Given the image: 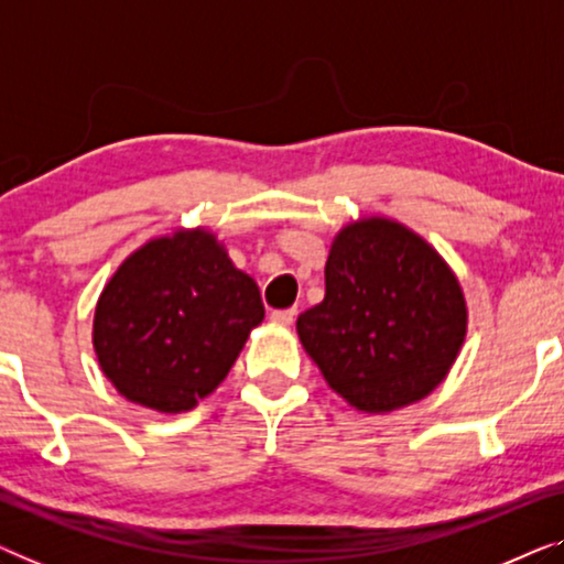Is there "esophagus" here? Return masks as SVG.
<instances>
[{
	"mask_svg": "<svg viewBox=\"0 0 564 564\" xmlns=\"http://www.w3.org/2000/svg\"><path fill=\"white\" fill-rule=\"evenodd\" d=\"M297 318V311L295 307H284V311H272V321L274 323H282V326H290L292 321Z\"/></svg>",
	"mask_w": 564,
	"mask_h": 564,
	"instance_id": "1",
	"label": "esophagus"
}]
</instances>
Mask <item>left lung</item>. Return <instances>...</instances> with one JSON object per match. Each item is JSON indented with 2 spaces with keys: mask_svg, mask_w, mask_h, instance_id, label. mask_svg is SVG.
<instances>
[{
  "mask_svg": "<svg viewBox=\"0 0 564 564\" xmlns=\"http://www.w3.org/2000/svg\"><path fill=\"white\" fill-rule=\"evenodd\" d=\"M467 307L442 257L392 220L354 223L326 261V297L297 318L305 351L354 408L384 413L444 380Z\"/></svg>",
  "mask_w": 564,
  "mask_h": 564,
  "instance_id": "left-lung-1",
  "label": "left lung"
}]
</instances>
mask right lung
Masks as SVG:
<instances>
[{
	"instance_id": "1",
	"label": "right lung",
	"mask_w": 564,
	"mask_h": 564,
	"mask_svg": "<svg viewBox=\"0 0 564 564\" xmlns=\"http://www.w3.org/2000/svg\"><path fill=\"white\" fill-rule=\"evenodd\" d=\"M261 318L257 282L192 230L145 243L115 272L97 303L95 351L120 395L180 413L218 388Z\"/></svg>"
}]
</instances>
